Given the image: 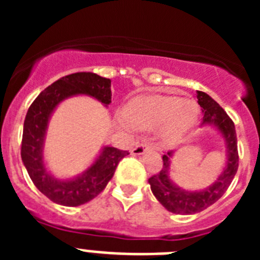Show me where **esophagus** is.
Segmentation results:
<instances>
[{
  "mask_svg": "<svg viewBox=\"0 0 260 260\" xmlns=\"http://www.w3.org/2000/svg\"><path fill=\"white\" fill-rule=\"evenodd\" d=\"M151 150H152V147H151L150 144H139V146L133 148L132 153L133 155H143V153L146 152H150Z\"/></svg>",
  "mask_w": 260,
  "mask_h": 260,
  "instance_id": "esophagus-1",
  "label": "esophagus"
}]
</instances>
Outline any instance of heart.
<instances>
[{"label": "heart", "instance_id": "b5f03b06", "mask_svg": "<svg viewBox=\"0 0 260 260\" xmlns=\"http://www.w3.org/2000/svg\"><path fill=\"white\" fill-rule=\"evenodd\" d=\"M199 116L198 105L192 100L177 96L143 95L134 98L123 109V119L135 130L160 128V139L173 146L190 132Z\"/></svg>", "mask_w": 260, "mask_h": 260}]
</instances>
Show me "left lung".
<instances>
[{
  "instance_id": "8db88e82",
  "label": "left lung",
  "mask_w": 260,
  "mask_h": 260,
  "mask_svg": "<svg viewBox=\"0 0 260 260\" xmlns=\"http://www.w3.org/2000/svg\"><path fill=\"white\" fill-rule=\"evenodd\" d=\"M198 104L203 112L202 127L210 126L219 133L225 147V164L215 181L202 190H186L177 185L171 177V160L173 151L162 156V169L148 180L153 195L169 212L192 215L206 210L221 198L238 169L237 134L234 123L225 110L206 92L197 91Z\"/></svg>"
}]
</instances>
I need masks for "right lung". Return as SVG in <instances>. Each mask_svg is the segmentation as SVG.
Instances as JSON below:
<instances>
[{
  "instance_id": "1",
  "label": "right lung",
  "mask_w": 260,
  "mask_h": 260,
  "mask_svg": "<svg viewBox=\"0 0 260 260\" xmlns=\"http://www.w3.org/2000/svg\"><path fill=\"white\" fill-rule=\"evenodd\" d=\"M88 96L105 108L112 100L110 79L93 73H75L59 78L32 103L23 125L22 161L39 191L61 206L77 207L98 197L113 177L121 158L128 155L114 147L103 146L86 171L70 178H58L47 167L44 157L48 126L54 110L63 100Z\"/></svg>"
}]
</instances>
